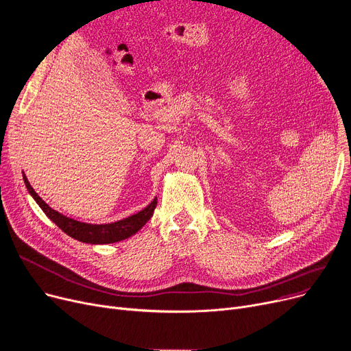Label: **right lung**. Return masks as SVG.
Returning <instances> with one entry per match:
<instances>
[{"label": "right lung", "instance_id": "add662e5", "mask_svg": "<svg viewBox=\"0 0 351 351\" xmlns=\"http://www.w3.org/2000/svg\"><path fill=\"white\" fill-rule=\"evenodd\" d=\"M24 182L32 198L36 201V204L43 208V211L47 214V217L52 222H55L66 235L86 243H113V242L128 239L129 237L134 235L138 230H141V226H144V223L153 217L154 208L157 205V198H154L146 208L134 215L123 218L121 221H116L112 223H99V225L86 223V222H80V221L68 218L65 215H62L60 213L52 210L49 205L35 193V190L28 182L25 174H24Z\"/></svg>", "mask_w": 351, "mask_h": 351}]
</instances>
